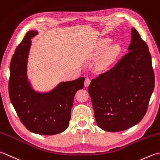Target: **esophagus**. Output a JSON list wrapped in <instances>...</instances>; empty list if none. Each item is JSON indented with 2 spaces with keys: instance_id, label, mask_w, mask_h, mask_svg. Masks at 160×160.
<instances>
[{
  "instance_id": "esophagus-1",
  "label": "esophagus",
  "mask_w": 160,
  "mask_h": 160,
  "mask_svg": "<svg viewBox=\"0 0 160 160\" xmlns=\"http://www.w3.org/2000/svg\"><path fill=\"white\" fill-rule=\"evenodd\" d=\"M90 83V79H89V78H86V80H85V83H84L85 86H86V87L88 86Z\"/></svg>"
}]
</instances>
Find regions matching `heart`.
<instances>
[{"mask_svg":"<svg viewBox=\"0 0 160 160\" xmlns=\"http://www.w3.org/2000/svg\"><path fill=\"white\" fill-rule=\"evenodd\" d=\"M110 43V40L108 38L103 39V41H102L98 49V53L99 54L102 53L104 50L108 47V46ZM119 51H120V47L119 45L114 44L109 46L107 50L104 51L102 57V58H101V61H100L101 66L102 68H106L108 66H109L114 61V60L115 59V58L119 53Z\"/></svg>","mask_w":160,"mask_h":160,"instance_id":"1","label":"heart"}]
</instances>
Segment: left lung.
<instances>
[{"label": "left lung", "mask_w": 160, "mask_h": 160, "mask_svg": "<svg viewBox=\"0 0 160 160\" xmlns=\"http://www.w3.org/2000/svg\"><path fill=\"white\" fill-rule=\"evenodd\" d=\"M128 50L112 69L100 74L88 86L94 118L106 131H122L138 123L154 90L151 54L134 28Z\"/></svg>", "instance_id": "8db88e82"}]
</instances>
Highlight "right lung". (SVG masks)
Segmentation results:
<instances>
[{
  "mask_svg": "<svg viewBox=\"0 0 160 160\" xmlns=\"http://www.w3.org/2000/svg\"><path fill=\"white\" fill-rule=\"evenodd\" d=\"M37 34V31H29L16 48L9 68V94L26 128L35 134L53 135L68 128L74 94L83 88L85 79L61 82L45 93L32 89L27 76L28 58L31 38Z\"/></svg>",
  "mask_w": 160,
  "mask_h": 160,
  "instance_id": "obj_1",
  "label": "right lung"
}]
</instances>
